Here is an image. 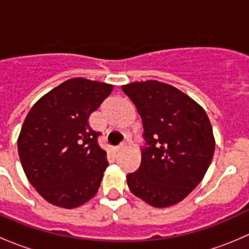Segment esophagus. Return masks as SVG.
Listing matches in <instances>:
<instances>
[{"label":"esophagus","mask_w":249,"mask_h":249,"mask_svg":"<svg viewBox=\"0 0 249 249\" xmlns=\"http://www.w3.org/2000/svg\"><path fill=\"white\" fill-rule=\"evenodd\" d=\"M125 148H127V144H120V145H118L117 148H115V150H117V152H119V150L125 149Z\"/></svg>","instance_id":"1"}]
</instances>
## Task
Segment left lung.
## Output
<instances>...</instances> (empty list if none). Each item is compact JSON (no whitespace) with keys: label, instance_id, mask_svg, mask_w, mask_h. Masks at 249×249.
<instances>
[{"label":"left lung","instance_id":"1","mask_svg":"<svg viewBox=\"0 0 249 249\" xmlns=\"http://www.w3.org/2000/svg\"><path fill=\"white\" fill-rule=\"evenodd\" d=\"M122 90L137 108L145 145L129 189L153 207L180 202L202 180L215 141L205 109L177 88L158 80L134 82Z\"/></svg>","mask_w":249,"mask_h":249}]
</instances>
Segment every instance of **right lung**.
Instances as JSON below:
<instances>
[{"mask_svg": "<svg viewBox=\"0 0 249 249\" xmlns=\"http://www.w3.org/2000/svg\"><path fill=\"white\" fill-rule=\"evenodd\" d=\"M112 90V84L72 78L27 113L18 153L29 182L52 205L76 208L96 195L108 162L88 119Z\"/></svg>", "mask_w": 249, "mask_h": 249, "instance_id": "right-lung-1", "label": "right lung"}]
</instances>
